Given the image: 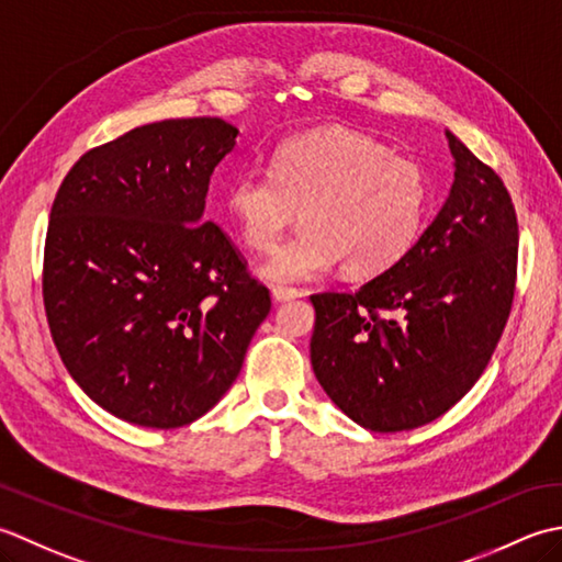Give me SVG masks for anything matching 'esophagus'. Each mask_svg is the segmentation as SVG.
<instances>
[{"mask_svg": "<svg viewBox=\"0 0 562 562\" xmlns=\"http://www.w3.org/2000/svg\"><path fill=\"white\" fill-rule=\"evenodd\" d=\"M271 295H273V301H277V303H289V301H295V297H301V291L285 289V285H273Z\"/></svg>", "mask_w": 562, "mask_h": 562, "instance_id": "esophagus-1", "label": "esophagus"}]
</instances>
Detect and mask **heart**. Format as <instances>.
Instances as JSON below:
<instances>
[{
    "instance_id": "heart-1",
    "label": "heart",
    "mask_w": 562,
    "mask_h": 562,
    "mask_svg": "<svg viewBox=\"0 0 562 562\" xmlns=\"http://www.w3.org/2000/svg\"><path fill=\"white\" fill-rule=\"evenodd\" d=\"M429 209L425 169L353 131H319L277 147L269 175L239 171L225 213L251 251H271L295 215L303 231L261 277L273 283L315 279L339 261L351 279L393 269L415 247Z\"/></svg>"
}]
</instances>
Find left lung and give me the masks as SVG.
Returning a JSON list of instances; mask_svg holds the SVG:
<instances>
[{
	"mask_svg": "<svg viewBox=\"0 0 562 562\" xmlns=\"http://www.w3.org/2000/svg\"><path fill=\"white\" fill-rule=\"evenodd\" d=\"M449 137L453 187L405 259L359 291L311 295L319 385L371 431L449 412L483 375L517 289L519 225L497 171Z\"/></svg>",
	"mask_w": 562,
	"mask_h": 562,
	"instance_id": "8db88e82",
	"label": "left lung"
}]
</instances>
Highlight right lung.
Returning <instances> with one entry per match:
<instances>
[{"label":"right lung","mask_w":562,"mask_h":562,"mask_svg":"<svg viewBox=\"0 0 562 562\" xmlns=\"http://www.w3.org/2000/svg\"><path fill=\"white\" fill-rule=\"evenodd\" d=\"M237 128L169 119L91 147L55 193L43 305L65 369L119 419L177 429L243 369L271 295L233 239L203 221Z\"/></svg>","instance_id":"add662e5"}]
</instances>
